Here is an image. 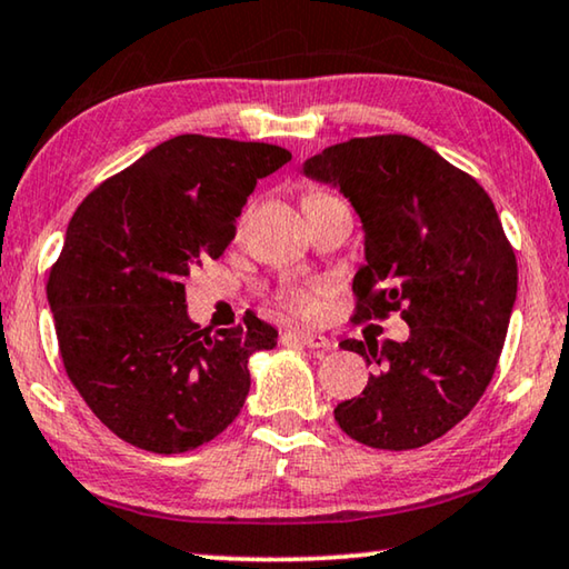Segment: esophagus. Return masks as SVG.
I'll list each match as a JSON object with an SVG mask.
<instances>
[{"mask_svg": "<svg viewBox=\"0 0 569 569\" xmlns=\"http://www.w3.org/2000/svg\"><path fill=\"white\" fill-rule=\"evenodd\" d=\"M283 342H299L309 350H332L335 342L317 332H283Z\"/></svg>", "mask_w": 569, "mask_h": 569, "instance_id": "esophagus-1", "label": "esophagus"}]
</instances>
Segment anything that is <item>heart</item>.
Instances as JSON below:
<instances>
[{
	"label": "heart",
	"mask_w": 569,
	"mask_h": 569,
	"mask_svg": "<svg viewBox=\"0 0 569 569\" xmlns=\"http://www.w3.org/2000/svg\"><path fill=\"white\" fill-rule=\"evenodd\" d=\"M321 197H327V193H311V197H307L303 201L321 199ZM276 307L283 313H291V317H313L319 309V291L317 288H307V286L281 288V291L276 293Z\"/></svg>",
	"instance_id": "heart-1"
}]
</instances>
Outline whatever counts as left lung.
Here are the masks:
<instances>
[{
    "label": "left lung",
    "mask_w": 569,
    "mask_h": 569,
    "mask_svg": "<svg viewBox=\"0 0 569 569\" xmlns=\"http://www.w3.org/2000/svg\"><path fill=\"white\" fill-rule=\"evenodd\" d=\"M303 173L337 183L366 227V266L352 281V321L409 325L383 347L345 339L376 366L335 419L376 449H417L447 435L480 401L501 358L519 268L486 189L409 134L325 148Z\"/></svg>",
    "instance_id": "1"
}]
</instances>
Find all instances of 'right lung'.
<instances>
[{
  "mask_svg": "<svg viewBox=\"0 0 569 569\" xmlns=\"http://www.w3.org/2000/svg\"><path fill=\"white\" fill-rule=\"evenodd\" d=\"M291 160L268 142L178 134L99 183L48 276L58 350L109 431L156 455L207 445L250 391L248 358L278 332L256 313L217 335L186 317L183 278L234 240L237 217Z\"/></svg>",
  "mask_w": 569,
  "mask_h": 569,
  "instance_id": "add662e5",
  "label": "right lung"
}]
</instances>
